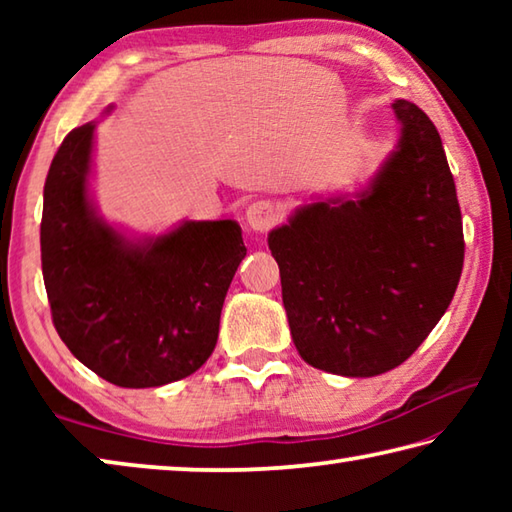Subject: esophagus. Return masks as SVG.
<instances>
[{"label":"esophagus","instance_id":"esophagus-1","mask_svg":"<svg viewBox=\"0 0 512 512\" xmlns=\"http://www.w3.org/2000/svg\"><path fill=\"white\" fill-rule=\"evenodd\" d=\"M277 219H280V212L268 201H257L248 205L246 210V223L253 232H268L277 223Z\"/></svg>","mask_w":512,"mask_h":512}]
</instances>
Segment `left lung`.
Masks as SVG:
<instances>
[{"mask_svg": "<svg viewBox=\"0 0 512 512\" xmlns=\"http://www.w3.org/2000/svg\"><path fill=\"white\" fill-rule=\"evenodd\" d=\"M359 192L316 198L268 232L291 339L309 366L375 377L420 348L454 298L463 223L443 142L411 101Z\"/></svg>", "mask_w": 512, "mask_h": 512, "instance_id": "left-lung-1", "label": "left lung"}]
</instances>
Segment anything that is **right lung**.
I'll return each mask as SVG.
<instances>
[{
  "label": "right lung",
  "instance_id": "obj_1",
  "mask_svg": "<svg viewBox=\"0 0 512 512\" xmlns=\"http://www.w3.org/2000/svg\"><path fill=\"white\" fill-rule=\"evenodd\" d=\"M94 131L97 121L74 128L47 173L40 250L51 316L69 352L110 384H171L201 368L219 339L246 257L241 228L180 221L135 237L108 223L90 192Z\"/></svg>",
  "mask_w": 512,
  "mask_h": 512
}]
</instances>
